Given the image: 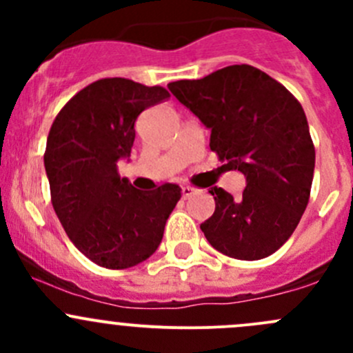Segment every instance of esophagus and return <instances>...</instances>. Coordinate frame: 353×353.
<instances>
[{"label":"esophagus","instance_id":"34e87169","mask_svg":"<svg viewBox=\"0 0 353 353\" xmlns=\"http://www.w3.org/2000/svg\"><path fill=\"white\" fill-rule=\"evenodd\" d=\"M193 194H196V190L191 186H183V198L184 199H190Z\"/></svg>","mask_w":353,"mask_h":353}]
</instances>
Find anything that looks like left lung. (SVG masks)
Masks as SVG:
<instances>
[{
    "label": "left lung",
    "mask_w": 353,
    "mask_h": 353,
    "mask_svg": "<svg viewBox=\"0 0 353 353\" xmlns=\"http://www.w3.org/2000/svg\"><path fill=\"white\" fill-rule=\"evenodd\" d=\"M212 131L210 148L245 177L243 196L212 188L215 213L201 223L222 254L266 258L294 234L311 194L316 152L297 99L265 71L234 65L167 85Z\"/></svg>",
    "instance_id": "left-lung-1"
}]
</instances>
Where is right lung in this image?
<instances>
[{
	"label": "right lung",
	"instance_id": "1",
	"mask_svg": "<svg viewBox=\"0 0 353 353\" xmlns=\"http://www.w3.org/2000/svg\"><path fill=\"white\" fill-rule=\"evenodd\" d=\"M169 97L162 87L104 78L70 99L52 123L44 154L52 206L95 265L124 270L150 258L181 199L177 184L140 191L117 174V162L130 159L137 117Z\"/></svg>",
	"mask_w": 353,
	"mask_h": 353
}]
</instances>
